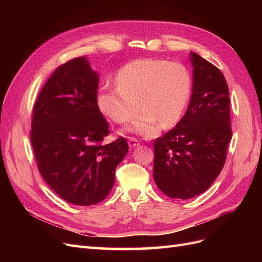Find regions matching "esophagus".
I'll return each mask as SVG.
<instances>
[{
	"label": "esophagus",
	"mask_w": 262,
	"mask_h": 262,
	"mask_svg": "<svg viewBox=\"0 0 262 262\" xmlns=\"http://www.w3.org/2000/svg\"><path fill=\"white\" fill-rule=\"evenodd\" d=\"M128 144H129V147H131V148H132V147H136V146L140 145V141L137 140L136 138L130 137L129 140H128Z\"/></svg>",
	"instance_id": "1"
}]
</instances>
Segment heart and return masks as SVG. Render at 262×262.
I'll return each mask as SVG.
<instances>
[{"label": "heart", "instance_id": "b5f03b06", "mask_svg": "<svg viewBox=\"0 0 262 262\" xmlns=\"http://www.w3.org/2000/svg\"><path fill=\"white\" fill-rule=\"evenodd\" d=\"M116 85L105 84L97 96L98 107L116 123H126L143 110L133 131L154 134L160 122L176 123L191 92V76L179 62L138 59L118 71ZM140 102L139 103L138 101Z\"/></svg>", "mask_w": 262, "mask_h": 262}]
</instances>
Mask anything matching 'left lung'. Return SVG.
I'll list each match as a JSON object with an SVG mask.
<instances>
[{"label": "left lung", "mask_w": 262, "mask_h": 262, "mask_svg": "<svg viewBox=\"0 0 262 262\" xmlns=\"http://www.w3.org/2000/svg\"><path fill=\"white\" fill-rule=\"evenodd\" d=\"M192 95L185 116L154 142L153 176L172 199L203 193L223 169L232 140L229 92L223 73L194 52Z\"/></svg>", "instance_id": "1"}]
</instances>
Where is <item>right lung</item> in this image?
<instances>
[{"instance_id": "1", "label": "right lung", "mask_w": 262, "mask_h": 262, "mask_svg": "<svg viewBox=\"0 0 262 262\" xmlns=\"http://www.w3.org/2000/svg\"><path fill=\"white\" fill-rule=\"evenodd\" d=\"M98 82L86 58L63 63L39 93L31 119L39 172L63 200L84 207L109 194L129 150L122 137L102 143L109 125L97 104Z\"/></svg>"}]
</instances>
